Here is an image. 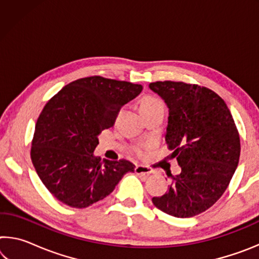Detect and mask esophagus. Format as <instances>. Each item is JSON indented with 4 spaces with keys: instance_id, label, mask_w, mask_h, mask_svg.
Returning <instances> with one entry per match:
<instances>
[{
    "instance_id": "1",
    "label": "esophagus",
    "mask_w": 259,
    "mask_h": 259,
    "mask_svg": "<svg viewBox=\"0 0 259 259\" xmlns=\"http://www.w3.org/2000/svg\"><path fill=\"white\" fill-rule=\"evenodd\" d=\"M135 172L138 174V175H151L153 174V170L151 168H148L146 165H136L135 168Z\"/></svg>"
}]
</instances>
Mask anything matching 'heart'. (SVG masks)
<instances>
[{"label": "heart", "instance_id": "obj_1", "mask_svg": "<svg viewBox=\"0 0 259 259\" xmlns=\"http://www.w3.org/2000/svg\"><path fill=\"white\" fill-rule=\"evenodd\" d=\"M140 112L145 113L148 111H153V109H157V108H162L164 109V104L161 99L154 97V96H146L144 97L142 100H140ZM134 152L136 153V155L139 157H143L145 155L147 146L146 145H136L134 146Z\"/></svg>", "mask_w": 259, "mask_h": 259}]
</instances>
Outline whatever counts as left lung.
Listing matches in <instances>:
<instances>
[{
	"label": "left lung",
	"mask_w": 259,
	"mask_h": 259,
	"mask_svg": "<svg viewBox=\"0 0 259 259\" xmlns=\"http://www.w3.org/2000/svg\"><path fill=\"white\" fill-rule=\"evenodd\" d=\"M151 90L169 107L165 142L182 172L165 194L153 198L161 211L188 218L224 194L240 159V136L226 103L212 90L191 83L156 81Z\"/></svg>",
	"instance_id": "8db88e82"
}]
</instances>
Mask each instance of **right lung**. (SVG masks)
Instances as JSON below:
<instances>
[{
    "label": "right lung",
    "instance_id": "1",
    "mask_svg": "<svg viewBox=\"0 0 259 259\" xmlns=\"http://www.w3.org/2000/svg\"><path fill=\"white\" fill-rule=\"evenodd\" d=\"M143 87L99 75L65 85L43 107L30 147L38 177L52 195L73 208H87L112 193L130 161L94 156L98 136L115 123L124 104Z\"/></svg>",
    "mask_w": 259,
    "mask_h": 259
}]
</instances>
